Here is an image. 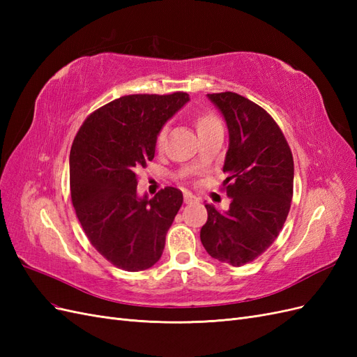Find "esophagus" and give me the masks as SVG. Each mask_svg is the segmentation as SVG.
<instances>
[{
  "label": "esophagus",
  "instance_id": "esophagus-1",
  "mask_svg": "<svg viewBox=\"0 0 357 357\" xmlns=\"http://www.w3.org/2000/svg\"><path fill=\"white\" fill-rule=\"evenodd\" d=\"M193 201H195V197L190 192H185V204H192Z\"/></svg>",
  "mask_w": 357,
  "mask_h": 357
}]
</instances>
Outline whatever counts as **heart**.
<instances>
[{
    "label": "heart",
    "instance_id": "1",
    "mask_svg": "<svg viewBox=\"0 0 357 357\" xmlns=\"http://www.w3.org/2000/svg\"><path fill=\"white\" fill-rule=\"evenodd\" d=\"M220 122L218 121V117L210 114V113H202L197 117V128H198V132H204L207 131V129H211L214 126H219ZM167 134H168V126H162L158 134H156V146L158 149H162L165 144V139H167Z\"/></svg>",
    "mask_w": 357,
    "mask_h": 357
}]
</instances>
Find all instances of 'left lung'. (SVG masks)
Here are the masks:
<instances>
[{"mask_svg":"<svg viewBox=\"0 0 357 357\" xmlns=\"http://www.w3.org/2000/svg\"><path fill=\"white\" fill-rule=\"evenodd\" d=\"M229 132L223 186L228 211L207 204L201 228L207 253L223 264L241 266L255 261L282 231L294 197V158L274 119L262 107L234 92L208 93Z\"/></svg>","mask_w":357,"mask_h":357,"instance_id":"1","label":"left lung"}]
</instances>
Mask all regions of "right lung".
<instances>
[{"label":"right lung","instance_id":"obj_1","mask_svg":"<svg viewBox=\"0 0 357 357\" xmlns=\"http://www.w3.org/2000/svg\"><path fill=\"white\" fill-rule=\"evenodd\" d=\"M189 101L186 92L126 95L93 112L70 152L71 201L96 252L123 271L153 266L183 204L176 188L138 197L137 172L155 158L156 134Z\"/></svg>","mask_w":357,"mask_h":357}]
</instances>
